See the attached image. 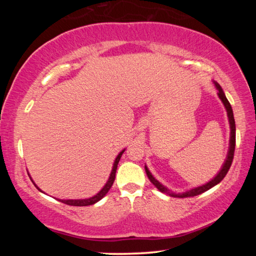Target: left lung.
<instances>
[{"instance_id": "obj_1", "label": "left lung", "mask_w": 256, "mask_h": 256, "mask_svg": "<svg viewBox=\"0 0 256 256\" xmlns=\"http://www.w3.org/2000/svg\"><path fill=\"white\" fill-rule=\"evenodd\" d=\"M214 86L216 88L218 89V96L219 98L222 99V102L224 104V108H226L227 110V115H228V120H229V124H230V140H229V150H228V154H227V158H226V162L222 164V170L220 172L216 174V176L214 177V180H211L210 182H208L206 184L202 185V186H198V188H190L188 190H186L184 193H174L172 192L170 190H168L166 186H164L162 183H159V182L154 178L152 176V174L149 172L148 167H144L146 168V175H148L149 180L151 183H152L156 188H157L160 192L162 193H166L168 196H174V198H190V196H198V194H202L203 192H206V190H210L211 188H214L216 184H219L220 182L224 180V177L227 175V172L229 170V168L232 166V159H234V152H235V146H236V125H235V120H234V112H232V108L230 106V104H229L228 99L224 96V92L220 84H216L214 82Z\"/></svg>"}]
</instances>
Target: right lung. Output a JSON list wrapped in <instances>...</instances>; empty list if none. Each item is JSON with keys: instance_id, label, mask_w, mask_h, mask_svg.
I'll use <instances>...</instances> for the list:
<instances>
[{"instance_id": "right-lung-1", "label": "right lung", "mask_w": 256, "mask_h": 256, "mask_svg": "<svg viewBox=\"0 0 256 256\" xmlns=\"http://www.w3.org/2000/svg\"><path fill=\"white\" fill-rule=\"evenodd\" d=\"M124 151H125V149L120 151V152L118 154V157H116L115 162H114V164H112V172H110V178H108V180H107V183L105 184V186H104V188H102L100 190H99V192L96 194V196H94L92 198H81V200H58V201H60L62 203H66V204H68V206H86L94 204V203L98 202L99 200H102V198L104 196H105L106 194L108 193V190H110L112 183H114L116 170H118V164L120 159V157H122V154H123ZM30 180H32V177H30ZM32 182L34 183L32 180ZM34 185L36 186V188L40 190V188H38V186H37L36 184L34 183ZM40 192H42V190H40Z\"/></svg>"}]
</instances>
